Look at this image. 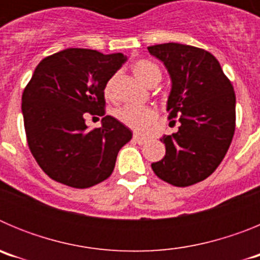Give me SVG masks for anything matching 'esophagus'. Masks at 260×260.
Wrapping results in <instances>:
<instances>
[{"label":"esophagus","mask_w":260,"mask_h":260,"mask_svg":"<svg viewBox=\"0 0 260 260\" xmlns=\"http://www.w3.org/2000/svg\"><path fill=\"white\" fill-rule=\"evenodd\" d=\"M133 141L135 142V143H138V144H144L147 142V138H144V137H141V135H138V134H134V137H133Z\"/></svg>","instance_id":"esophagus-1"}]
</instances>
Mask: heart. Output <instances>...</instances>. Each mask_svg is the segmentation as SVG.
Segmentation results:
<instances>
[{"instance_id":"b5f03b06","label":"heart","mask_w":260,"mask_h":260,"mask_svg":"<svg viewBox=\"0 0 260 260\" xmlns=\"http://www.w3.org/2000/svg\"><path fill=\"white\" fill-rule=\"evenodd\" d=\"M133 73L135 77L148 87H155L161 80V70L158 66L148 59H138L133 63ZM114 84L116 77H110L105 83L104 93L107 99L114 98ZM116 117L119 122H122L127 127L143 132L151 123L157 118V112L150 107H134V105H125L116 110Z\"/></svg>"}]
</instances>
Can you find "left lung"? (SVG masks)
<instances>
[{
    "label": "left lung",
    "instance_id": "obj_1",
    "mask_svg": "<svg viewBox=\"0 0 260 260\" xmlns=\"http://www.w3.org/2000/svg\"><path fill=\"white\" fill-rule=\"evenodd\" d=\"M164 62L172 79L168 99L171 123L178 132L164 135L162 160L152 162L160 180L186 187L206 180L222 161L236 130V95L219 61L202 48L167 43L148 47Z\"/></svg>",
    "mask_w": 260,
    "mask_h": 260
}]
</instances>
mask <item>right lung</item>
Wrapping results in <instances>:
<instances>
[{
  "label": "right lung",
  "mask_w": 260,
  "mask_h": 260,
  "mask_svg": "<svg viewBox=\"0 0 260 260\" xmlns=\"http://www.w3.org/2000/svg\"><path fill=\"white\" fill-rule=\"evenodd\" d=\"M125 61L122 53L69 48L36 66L22 95L23 121L29 151L52 180L87 189L112 174L133 133L105 116L104 87ZM87 113L102 115V127L88 132Z\"/></svg>",
  "instance_id": "1"
}]
</instances>
